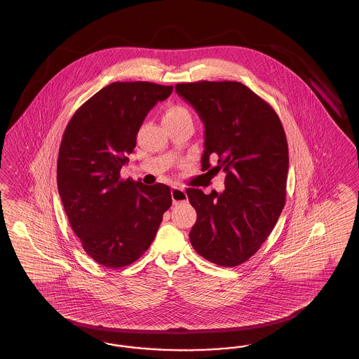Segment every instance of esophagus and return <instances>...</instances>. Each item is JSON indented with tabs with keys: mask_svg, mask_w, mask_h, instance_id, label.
Here are the masks:
<instances>
[{
	"mask_svg": "<svg viewBox=\"0 0 359 359\" xmlns=\"http://www.w3.org/2000/svg\"><path fill=\"white\" fill-rule=\"evenodd\" d=\"M171 195L173 205H179V203H183V202L187 201V194H186V189H184V188H172Z\"/></svg>",
	"mask_w": 359,
	"mask_h": 359,
	"instance_id": "34e87169",
	"label": "esophagus"
}]
</instances>
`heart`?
Here are the masks:
<instances>
[{
  "label": "heart",
  "mask_w": 359,
  "mask_h": 359,
  "mask_svg": "<svg viewBox=\"0 0 359 359\" xmlns=\"http://www.w3.org/2000/svg\"><path fill=\"white\" fill-rule=\"evenodd\" d=\"M180 121H192L189 110L183 104H170L164 111L163 123L180 122Z\"/></svg>",
  "instance_id": "heart-1"
}]
</instances>
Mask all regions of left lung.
<instances>
[{"mask_svg":"<svg viewBox=\"0 0 359 359\" xmlns=\"http://www.w3.org/2000/svg\"><path fill=\"white\" fill-rule=\"evenodd\" d=\"M176 91L205 123L202 171L226 173L224 191L187 188L198 218L189 241L198 255L233 268L272 233L285 205L288 142L273 107L239 82L177 83Z\"/></svg>","mask_w":359,"mask_h":359,"instance_id":"obj_1","label":"left lung"}]
</instances>
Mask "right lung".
Listing matches in <instances>:
<instances>
[{
    "label": "right lung",
    "instance_id": "add662e5",
    "mask_svg": "<svg viewBox=\"0 0 359 359\" xmlns=\"http://www.w3.org/2000/svg\"><path fill=\"white\" fill-rule=\"evenodd\" d=\"M173 86L114 82L87 100L67 123L57 156V188L82 248L106 268L133 264L154 242L171 188L121 177L148 111Z\"/></svg>",
    "mask_w": 359,
    "mask_h": 359
}]
</instances>
